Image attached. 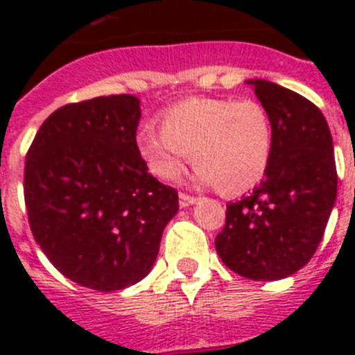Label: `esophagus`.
Masks as SVG:
<instances>
[{"mask_svg":"<svg viewBox=\"0 0 355 355\" xmlns=\"http://www.w3.org/2000/svg\"><path fill=\"white\" fill-rule=\"evenodd\" d=\"M195 200H197V197H193V195H188V193L178 195V202H180V206H182V208H186V206H191Z\"/></svg>","mask_w":355,"mask_h":355,"instance_id":"esophagus-1","label":"esophagus"}]
</instances>
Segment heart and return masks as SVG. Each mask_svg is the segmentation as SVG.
<instances>
[{"instance_id":"obj_1","label":"heart","mask_w":355,"mask_h":355,"mask_svg":"<svg viewBox=\"0 0 355 355\" xmlns=\"http://www.w3.org/2000/svg\"><path fill=\"white\" fill-rule=\"evenodd\" d=\"M160 130L144 127L136 150L155 177L175 180L193 160L200 182L225 195L245 193L265 177L275 127L256 99L189 97L160 114Z\"/></svg>"}]
</instances>
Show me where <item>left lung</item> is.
<instances>
[{
    "mask_svg": "<svg viewBox=\"0 0 355 355\" xmlns=\"http://www.w3.org/2000/svg\"><path fill=\"white\" fill-rule=\"evenodd\" d=\"M275 127L269 169L245 199L227 205L216 248L248 280H280L313 258L337 197L334 141L313 103L269 80H247Z\"/></svg>",
    "mask_w": 355,
    "mask_h": 355,
    "instance_id": "obj_1",
    "label": "left lung"
}]
</instances>
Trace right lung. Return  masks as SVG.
Instances as JSON below:
<instances>
[{
	"label": "right lung",
	"instance_id": "add662e5",
	"mask_svg": "<svg viewBox=\"0 0 355 355\" xmlns=\"http://www.w3.org/2000/svg\"><path fill=\"white\" fill-rule=\"evenodd\" d=\"M134 96L69 103L38 128L24 169L31 232L75 284L119 291L149 275L178 193L136 150Z\"/></svg>",
	"mask_w": 355,
	"mask_h": 355
}]
</instances>
